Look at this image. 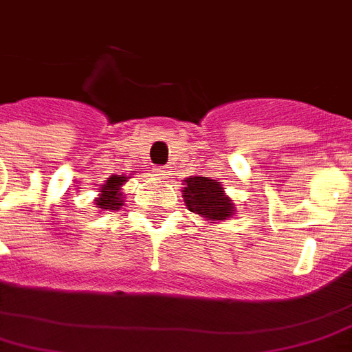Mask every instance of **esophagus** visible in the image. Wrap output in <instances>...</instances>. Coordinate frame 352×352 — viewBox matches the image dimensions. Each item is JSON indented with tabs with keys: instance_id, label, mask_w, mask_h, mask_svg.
<instances>
[{
	"instance_id": "obj_1",
	"label": "esophagus",
	"mask_w": 352,
	"mask_h": 352,
	"mask_svg": "<svg viewBox=\"0 0 352 352\" xmlns=\"http://www.w3.org/2000/svg\"><path fill=\"white\" fill-rule=\"evenodd\" d=\"M155 175H159V177L170 175V170H168L166 166H159V168H155Z\"/></svg>"
}]
</instances>
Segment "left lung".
<instances>
[{
    "label": "left lung",
    "instance_id": "left-lung-1",
    "mask_svg": "<svg viewBox=\"0 0 352 352\" xmlns=\"http://www.w3.org/2000/svg\"><path fill=\"white\" fill-rule=\"evenodd\" d=\"M182 199L186 208L208 223H223L235 214V204L223 184L210 177H188L182 181Z\"/></svg>",
    "mask_w": 352,
    "mask_h": 352
}]
</instances>
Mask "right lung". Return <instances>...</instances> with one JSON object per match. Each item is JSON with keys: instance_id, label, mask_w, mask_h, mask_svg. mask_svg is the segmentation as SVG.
Masks as SVG:
<instances>
[{"instance_id": "1", "label": "right lung", "mask_w": 352, "mask_h": 352, "mask_svg": "<svg viewBox=\"0 0 352 352\" xmlns=\"http://www.w3.org/2000/svg\"><path fill=\"white\" fill-rule=\"evenodd\" d=\"M137 173V171H135ZM131 173V175H135ZM131 175H111L107 181L98 184V197H95V206L100 212H117L124 206V190L122 186L126 184L127 179H131Z\"/></svg>"}]
</instances>
